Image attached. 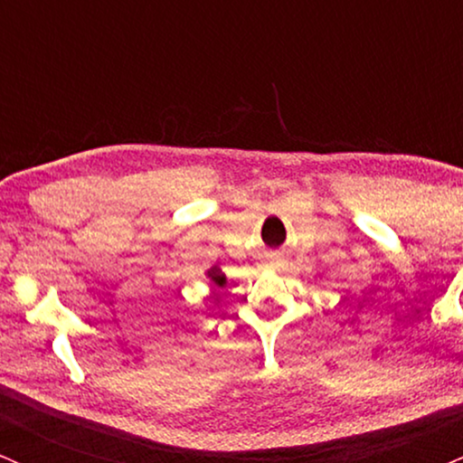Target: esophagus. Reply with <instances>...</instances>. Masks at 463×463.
Returning a JSON list of instances; mask_svg holds the SVG:
<instances>
[{
  "mask_svg": "<svg viewBox=\"0 0 463 463\" xmlns=\"http://www.w3.org/2000/svg\"><path fill=\"white\" fill-rule=\"evenodd\" d=\"M266 260H269L270 264H277L281 260V255L279 253H275V251H270V253H266Z\"/></svg>",
  "mask_w": 463,
  "mask_h": 463,
  "instance_id": "34e87169",
  "label": "esophagus"
}]
</instances>
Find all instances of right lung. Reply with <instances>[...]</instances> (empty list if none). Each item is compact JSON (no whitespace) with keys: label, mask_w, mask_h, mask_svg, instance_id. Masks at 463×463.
I'll return each instance as SVG.
<instances>
[{"label":"right lung","mask_w":463,"mask_h":463,"mask_svg":"<svg viewBox=\"0 0 463 463\" xmlns=\"http://www.w3.org/2000/svg\"><path fill=\"white\" fill-rule=\"evenodd\" d=\"M205 275H208V279H210L212 284H214L216 288L225 286V281H227V279H225V273H222L219 266H212V269H210Z\"/></svg>","instance_id":"right-lung-1"}]
</instances>
